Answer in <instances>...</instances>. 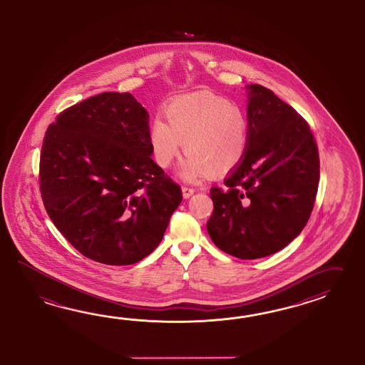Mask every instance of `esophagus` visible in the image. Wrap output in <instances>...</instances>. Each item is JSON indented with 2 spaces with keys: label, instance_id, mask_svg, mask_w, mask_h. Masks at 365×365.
I'll return each instance as SVG.
<instances>
[{
  "label": "esophagus",
  "instance_id": "esophagus-1",
  "mask_svg": "<svg viewBox=\"0 0 365 365\" xmlns=\"http://www.w3.org/2000/svg\"><path fill=\"white\" fill-rule=\"evenodd\" d=\"M182 192H183V197H186V199H187V197H191V195L195 192V188L182 186Z\"/></svg>",
  "mask_w": 365,
  "mask_h": 365
}]
</instances>
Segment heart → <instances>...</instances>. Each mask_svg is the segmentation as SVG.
<instances>
[{
  "label": "heart",
  "instance_id": "b5f03b06",
  "mask_svg": "<svg viewBox=\"0 0 365 365\" xmlns=\"http://www.w3.org/2000/svg\"><path fill=\"white\" fill-rule=\"evenodd\" d=\"M160 117L151 122L150 146L160 168L175 160L185 143L187 157L179 174L195 182L214 174H227L237 168L246 155L248 120L243 108L208 91L174 99Z\"/></svg>",
  "mask_w": 365,
  "mask_h": 365
}]
</instances>
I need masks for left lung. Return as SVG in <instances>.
<instances>
[{
	"label": "left lung",
	"mask_w": 365,
	"mask_h": 365,
	"mask_svg": "<svg viewBox=\"0 0 365 365\" xmlns=\"http://www.w3.org/2000/svg\"><path fill=\"white\" fill-rule=\"evenodd\" d=\"M248 146L242 163L210 191L207 231L239 259L272 255L306 227L315 203L320 162L306 119L260 85H250Z\"/></svg>",
	"instance_id": "1"
}]
</instances>
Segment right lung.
<instances>
[{"mask_svg": "<svg viewBox=\"0 0 365 365\" xmlns=\"http://www.w3.org/2000/svg\"><path fill=\"white\" fill-rule=\"evenodd\" d=\"M148 110L106 91L63 110L42 143L40 190L54 226L83 257L134 264L160 243L182 190L153 160Z\"/></svg>", "mask_w": 365, "mask_h": 365, "instance_id": "right-lung-1", "label": "right lung"}]
</instances>
